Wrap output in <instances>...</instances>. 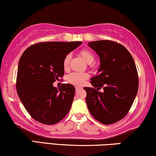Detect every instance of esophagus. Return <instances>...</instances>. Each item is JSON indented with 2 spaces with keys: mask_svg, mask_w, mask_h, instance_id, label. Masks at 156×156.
I'll use <instances>...</instances> for the list:
<instances>
[{
  "mask_svg": "<svg viewBox=\"0 0 156 156\" xmlns=\"http://www.w3.org/2000/svg\"><path fill=\"white\" fill-rule=\"evenodd\" d=\"M80 89H82V87H80V86H76V90H79Z\"/></svg>",
  "mask_w": 156,
  "mask_h": 156,
  "instance_id": "34e87169",
  "label": "esophagus"
}]
</instances>
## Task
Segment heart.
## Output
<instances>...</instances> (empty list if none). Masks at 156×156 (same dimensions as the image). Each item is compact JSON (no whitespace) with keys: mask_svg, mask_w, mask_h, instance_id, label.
Masks as SVG:
<instances>
[{"mask_svg":"<svg viewBox=\"0 0 156 156\" xmlns=\"http://www.w3.org/2000/svg\"><path fill=\"white\" fill-rule=\"evenodd\" d=\"M79 54L84 59L88 64H91L94 60V55L91 51L88 50H82L80 51ZM71 60V55H67L63 60V66L66 69L68 68L69 62ZM89 77V75L87 73L83 72H73L69 74L67 76V80L71 84L76 85H82L84 83L86 79Z\"/></svg>","mask_w":156,"mask_h":156,"instance_id":"b5f03b06","label":"heart"}]
</instances>
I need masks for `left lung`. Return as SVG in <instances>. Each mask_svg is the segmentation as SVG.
Returning <instances> with one entry per match:
<instances>
[{
	"instance_id": "left-lung-1",
	"label": "left lung",
	"mask_w": 156,
	"mask_h": 156,
	"mask_svg": "<svg viewBox=\"0 0 156 156\" xmlns=\"http://www.w3.org/2000/svg\"><path fill=\"white\" fill-rule=\"evenodd\" d=\"M88 45L98 54L100 67L90 81L94 87H83L87 108L102 124H113L128 113L137 94L136 64L126 48L116 42L97 41Z\"/></svg>"
}]
</instances>
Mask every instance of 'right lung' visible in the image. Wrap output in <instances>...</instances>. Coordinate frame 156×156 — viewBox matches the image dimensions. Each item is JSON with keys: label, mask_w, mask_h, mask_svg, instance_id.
Returning <instances> with one entry per match:
<instances>
[{"label": "right lung", "mask_w": 156, "mask_h": 156, "mask_svg": "<svg viewBox=\"0 0 156 156\" xmlns=\"http://www.w3.org/2000/svg\"><path fill=\"white\" fill-rule=\"evenodd\" d=\"M82 42H41L24 51L19 62L16 88L30 115L45 125L59 122L70 111L76 89L53 83L64 75L63 60Z\"/></svg>", "instance_id": "add662e5"}]
</instances>
